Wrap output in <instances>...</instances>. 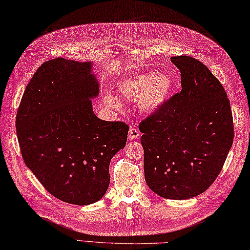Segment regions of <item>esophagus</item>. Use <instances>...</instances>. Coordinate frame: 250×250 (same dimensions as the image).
<instances>
[{"label": "esophagus", "mask_w": 250, "mask_h": 250, "mask_svg": "<svg viewBox=\"0 0 250 250\" xmlns=\"http://www.w3.org/2000/svg\"><path fill=\"white\" fill-rule=\"evenodd\" d=\"M140 137V132L138 131L137 128L135 127H130L129 130H128V139L129 140H136Z\"/></svg>", "instance_id": "34e87169"}]
</instances>
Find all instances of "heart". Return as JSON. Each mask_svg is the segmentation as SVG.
Segmentation results:
<instances>
[{"mask_svg": "<svg viewBox=\"0 0 250 250\" xmlns=\"http://www.w3.org/2000/svg\"><path fill=\"white\" fill-rule=\"evenodd\" d=\"M174 87L175 79L171 74L144 72L121 79L115 84V90L123 99L136 102L141 112L151 113L166 104ZM102 102L108 108H120V100L115 95L105 94Z\"/></svg>", "mask_w": 250, "mask_h": 250, "instance_id": "heart-1", "label": "heart"}]
</instances>
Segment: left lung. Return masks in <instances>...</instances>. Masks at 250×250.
<instances>
[{"label":"left lung","mask_w":250,"mask_h":250,"mask_svg":"<svg viewBox=\"0 0 250 250\" xmlns=\"http://www.w3.org/2000/svg\"><path fill=\"white\" fill-rule=\"evenodd\" d=\"M181 91L139 125L148 188L167 199L204 193L222 171L233 142L227 93L207 66L175 56Z\"/></svg>","instance_id":"8db88e82"}]
</instances>
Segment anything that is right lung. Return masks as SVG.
<instances>
[{"mask_svg":"<svg viewBox=\"0 0 250 250\" xmlns=\"http://www.w3.org/2000/svg\"><path fill=\"white\" fill-rule=\"evenodd\" d=\"M92 62L55 58L36 71L18 109L16 128L26 167L64 203L99 202L109 164L126 145L128 126L93 112L100 84Z\"/></svg>","mask_w":250,"mask_h":250,"instance_id":"1","label":"right lung"}]
</instances>
